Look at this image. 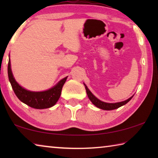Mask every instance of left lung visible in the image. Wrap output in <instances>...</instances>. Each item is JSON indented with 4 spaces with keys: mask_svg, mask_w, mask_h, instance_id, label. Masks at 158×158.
Returning <instances> with one entry per match:
<instances>
[{
    "mask_svg": "<svg viewBox=\"0 0 158 158\" xmlns=\"http://www.w3.org/2000/svg\"><path fill=\"white\" fill-rule=\"evenodd\" d=\"M85 90H86L88 97H89V98L90 99V100L92 102V103L93 104V105L97 106V107H98V108L104 109V110H113V109H116L119 108L120 106L125 105V104H127L133 97V96H132V97L130 98L129 99H127V100H125L123 102H121L106 103V102H104L98 100L97 98H95V96L93 95V93L89 90V89H88L87 86L85 85Z\"/></svg>",
    "mask_w": 158,
    "mask_h": 158,
    "instance_id": "obj_1",
    "label": "left lung"
}]
</instances>
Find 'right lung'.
I'll list each match as a JSON object with an SVG mask.
<instances>
[{
    "mask_svg": "<svg viewBox=\"0 0 158 158\" xmlns=\"http://www.w3.org/2000/svg\"><path fill=\"white\" fill-rule=\"evenodd\" d=\"M7 73L9 81L17 97L22 102L31 107L39 109L52 107L57 102L60 96L62 88L68 78V77H65L54 87L48 90L42 92H33L24 89L15 81L10 68V60H9L7 66Z\"/></svg>",
    "mask_w": 158,
    "mask_h": 158,
    "instance_id": "add662e5",
    "label": "right lung"
}]
</instances>
